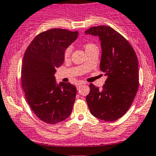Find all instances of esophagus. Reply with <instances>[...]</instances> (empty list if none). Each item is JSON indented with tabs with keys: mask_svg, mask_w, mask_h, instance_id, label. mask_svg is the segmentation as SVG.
Returning <instances> with one entry per match:
<instances>
[{
	"mask_svg": "<svg viewBox=\"0 0 156 156\" xmlns=\"http://www.w3.org/2000/svg\"><path fill=\"white\" fill-rule=\"evenodd\" d=\"M83 85V83H82V82H80V83H78V84H77V89H78V90H79L80 89V87H81V86Z\"/></svg>",
	"mask_w": 156,
	"mask_h": 156,
	"instance_id": "34e87169",
	"label": "esophagus"
}]
</instances>
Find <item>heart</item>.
<instances>
[{"instance_id": "1", "label": "heart", "mask_w": 156, "mask_h": 156, "mask_svg": "<svg viewBox=\"0 0 156 156\" xmlns=\"http://www.w3.org/2000/svg\"><path fill=\"white\" fill-rule=\"evenodd\" d=\"M83 48L85 50L86 53H88V52L92 51V50L98 49V47L96 46V44L92 42H87V43L84 44ZM71 53H72V47L71 46H68L65 48V50L64 51L63 53V56L65 59H67L69 56H70Z\"/></svg>"}]
</instances>
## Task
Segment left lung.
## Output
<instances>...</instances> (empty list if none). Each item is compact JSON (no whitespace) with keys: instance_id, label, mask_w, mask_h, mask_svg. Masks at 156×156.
<instances>
[{"instance_id":"obj_1","label":"left lung","mask_w":156,"mask_h":156,"mask_svg":"<svg viewBox=\"0 0 156 156\" xmlns=\"http://www.w3.org/2000/svg\"><path fill=\"white\" fill-rule=\"evenodd\" d=\"M85 34L100 37V67L107 77L102 89L89 84L87 104L94 117L115 121L128 112L136 94L139 85L137 55L129 42L111 27L93 26Z\"/></svg>"}]
</instances>
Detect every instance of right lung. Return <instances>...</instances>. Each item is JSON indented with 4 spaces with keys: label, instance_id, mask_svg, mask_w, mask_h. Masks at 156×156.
<instances>
[{
    "label": "right lung",
    "instance_id": "right-lung-1",
    "mask_svg": "<svg viewBox=\"0 0 156 156\" xmlns=\"http://www.w3.org/2000/svg\"><path fill=\"white\" fill-rule=\"evenodd\" d=\"M78 31L52 28L36 36L25 52L21 83L26 99L37 117L55 124L69 117L76 100V87L61 82L55 73L64 62L65 48L76 40Z\"/></svg>",
    "mask_w": 156,
    "mask_h": 156
}]
</instances>
